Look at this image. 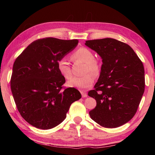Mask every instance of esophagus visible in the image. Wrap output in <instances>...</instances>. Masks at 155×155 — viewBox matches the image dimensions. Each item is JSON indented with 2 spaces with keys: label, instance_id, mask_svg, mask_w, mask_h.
Instances as JSON below:
<instances>
[{
  "label": "esophagus",
  "instance_id": "obj_1",
  "mask_svg": "<svg viewBox=\"0 0 155 155\" xmlns=\"http://www.w3.org/2000/svg\"><path fill=\"white\" fill-rule=\"evenodd\" d=\"M81 94H82V97H83V98L87 97V94L86 93H85V92H84V91H81Z\"/></svg>",
  "mask_w": 155,
  "mask_h": 155
}]
</instances>
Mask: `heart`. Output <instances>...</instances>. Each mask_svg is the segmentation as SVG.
Wrapping results in <instances>:
<instances>
[{"mask_svg":"<svg viewBox=\"0 0 155 155\" xmlns=\"http://www.w3.org/2000/svg\"><path fill=\"white\" fill-rule=\"evenodd\" d=\"M72 60L74 61H80L84 63L83 73L85 74L81 77H72L67 82L69 87L76 88L78 89H87L92 86L94 83V75H97L100 72V64L98 62L94 59V56L89 49L81 47L77 49L71 55ZM57 69L60 74L66 79L70 78L72 76L70 64L64 58H62L57 62ZM91 72L93 74H88ZM87 74H86V73Z\"/></svg>","mask_w":155,"mask_h":155,"instance_id":"obj_1","label":"heart"}]
</instances>
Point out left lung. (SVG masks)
<instances>
[{
	"label": "left lung",
	"instance_id": "8db88e82",
	"mask_svg": "<svg viewBox=\"0 0 155 155\" xmlns=\"http://www.w3.org/2000/svg\"><path fill=\"white\" fill-rule=\"evenodd\" d=\"M85 45L102 58L94 89L88 95L97 101L91 118L105 128H117L134 116L144 91L143 62L129 45L106 38L87 41Z\"/></svg>",
	"mask_w": 155,
	"mask_h": 155
}]
</instances>
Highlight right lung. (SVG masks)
Returning <instances> with one entry per match:
<instances>
[{
	"label": "right lung",
	"mask_w": 155,
	"mask_h": 155,
	"mask_svg": "<svg viewBox=\"0 0 155 155\" xmlns=\"http://www.w3.org/2000/svg\"><path fill=\"white\" fill-rule=\"evenodd\" d=\"M78 42L77 39H38L15 60L12 94L20 114L32 126L43 130L57 127L65 119L71 104L81 98L74 88L61 91L65 78L57 69V62Z\"/></svg>",
	"instance_id": "add662e5"
}]
</instances>
